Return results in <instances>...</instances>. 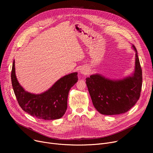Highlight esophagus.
I'll use <instances>...</instances> for the list:
<instances>
[{"mask_svg":"<svg viewBox=\"0 0 153 153\" xmlns=\"http://www.w3.org/2000/svg\"><path fill=\"white\" fill-rule=\"evenodd\" d=\"M80 72H81V73L82 74H84V75H85L87 74V69L86 68H82L81 69V70H80Z\"/></svg>","mask_w":153,"mask_h":153,"instance_id":"esophagus-1","label":"esophagus"}]
</instances>
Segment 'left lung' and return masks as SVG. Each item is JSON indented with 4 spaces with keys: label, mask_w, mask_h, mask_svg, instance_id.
<instances>
[{
    "label": "left lung",
    "mask_w": 153,
    "mask_h": 153,
    "mask_svg": "<svg viewBox=\"0 0 153 153\" xmlns=\"http://www.w3.org/2000/svg\"><path fill=\"white\" fill-rule=\"evenodd\" d=\"M133 73L122 79H110L99 74L86 78V84L93 105L99 113L106 115L126 113L138 100L142 87V70L137 50Z\"/></svg>",
    "instance_id": "left-lung-1"
}]
</instances>
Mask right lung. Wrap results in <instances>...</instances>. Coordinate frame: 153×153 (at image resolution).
<instances>
[{
    "label": "right lung",
    "instance_id": "obj_1",
    "mask_svg": "<svg viewBox=\"0 0 153 153\" xmlns=\"http://www.w3.org/2000/svg\"><path fill=\"white\" fill-rule=\"evenodd\" d=\"M11 79L15 95L22 110L32 117L45 120L59 119L64 115L69 92L78 81L77 72H73L60 78L46 91L39 94H32L19 84L15 74V61Z\"/></svg>",
    "mask_w": 153,
    "mask_h": 153
}]
</instances>
